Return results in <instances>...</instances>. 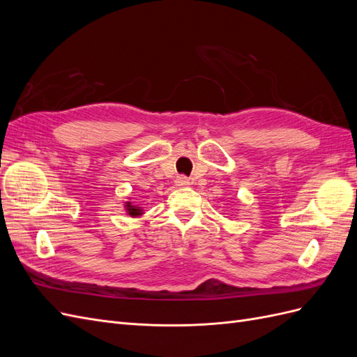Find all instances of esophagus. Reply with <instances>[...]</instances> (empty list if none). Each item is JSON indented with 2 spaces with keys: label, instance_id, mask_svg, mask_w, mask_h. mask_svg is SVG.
Segmentation results:
<instances>
[{
  "label": "esophagus",
  "instance_id": "1",
  "mask_svg": "<svg viewBox=\"0 0 357 357\" xmlns=\"http://www.w3.org/2000/svg\"><path fill=\"white\" fill-rule=\"evenodd\" d=\"M176 186H178V188H186V186H189V180H188V177H185V176H178V177L176 178Z\"/></svg>",
  "mask_w": 357,
  "mask_h": 357
}]
</instances>
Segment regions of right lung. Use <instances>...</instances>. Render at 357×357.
<instances>
[{
    "instance_id": "1",
    "label": "right lung",
    "mask_w": 357,
    "mask_h": 357,
    "mask_svg": "<svg viewBox=\"0 0 357 357\" xmlns=\"http://www.w3.org/2000/svg\"><path fill=\"white\" fill-rule=\"evenodd\" d=\"M125 211L126 214L131 215V218H139V215L144 214L143 208L142 207H137V205H134L132 202H125Z\"/></svg>"
}]
</instances>
